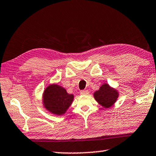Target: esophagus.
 <instances>
[{
	"label": "esophagus",
	"instance_id": "esophagus-1",
	"mask_svg": "<svg viewBox=\"0 0 156 156\" xmlns=\"http://www.w3.org/2000/svg\"><path fill=\"white\" fill-rule=\"evenodd\" d=\"M88 94H89V92H88L87 90H81L80 91V94L82 95H86Z\"/></svg>",
	"mask_w": 156,
	"mask_h": 156
}]
</instances>
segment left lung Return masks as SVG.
<instances>
[{
  "instance_id": "obj_1",
  "label": "left lung",
  "mask_w": 156,
  "mask_h": 156,
  "mask_svg": "<svg viewBox=\"0 0 156 156\" xmlns=\"http://www.w3.org/2000/svg\"><path fill=\"white\" fill-rule=\"evenodd\" d=\"M93 96L97 103L104 108H109L114 105L118 100L119 92L108 83H104L98 90L94 92Z\"/></svg>"
}]
</instances>
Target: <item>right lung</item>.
Wrapping results in <instances>:
<instances>
[{
	"mask_svg": "<svg viewBox=\"0 0 156 156\" xmlns=\"http://www.w3.org/2000/svg\"><path fill=\"white\" fill-rule=\"evenodd\" d=\"M74 95L57 83H51L44 90L42 97L43 107L55 115L64 114L73 101Z\"/></svg>",
	"mask_w": 156,
	"mask_h": 156,
	"instance_id": "obj_1",
	"label": "right lung"
}]
</instances>
